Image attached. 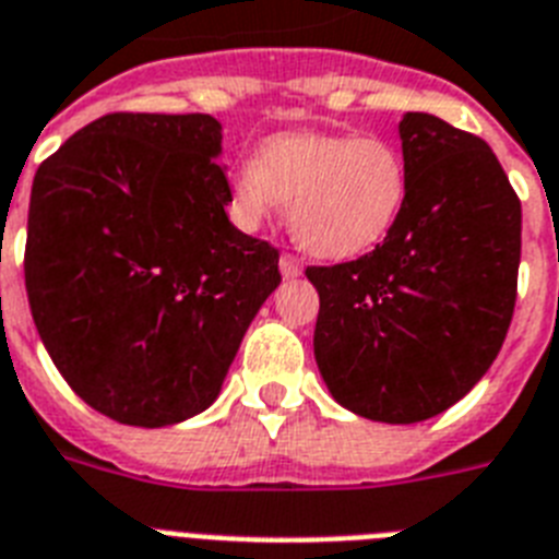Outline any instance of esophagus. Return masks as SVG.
<instances>
[{"label":"esophagus","instance_id":"obj_1","mask_svg":"<svg viewBox=\"0 0 559 559\" xmlns=\"http://www.w3.org/2000/svg\"><path fill=\"white\" fill-rule=\"evenodd\" d=\"M281 275H284V278H298V275H301V261H298L293 252H284V255H281Z\"/></svg>","mask_w":559,"mask_h":559}]
</instances>
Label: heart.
<instances>
[{"mask_svg":"<svg viewBox=\"0 0 559 559\" xmlns=\"http://www.w3.org/2000/svg\"><path fill=\"white\" fill-rule=\"evenodd\" d=\"M235 215L247 229L289 203L301 247L321 258H350L376 247L402 215L407 166L393 143L356 134H281L261 160L233 171Z\"/></svg>","mask_w":559,"mask_h":559,"instance_id":"obj_1","label":"heart"}]
</instances>
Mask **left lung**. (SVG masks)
Segmentation results:
<instances>
[{"label": "left lung", "mask_w": 559, "mask_h": 559, "mask_svg": "<svg viewBox=\"0 0 559 559\" xmlns=\"http://www.w3.org/2000/svg\"><path fill=\"white\" fill-rule=\"evenodd\" d=\"M402 215L373 252L307 266L316 361L338 405L411 425L456 405L506 342L523 209L483 138L421 111L399 122Z\"/></svg>", "instance_id": "left-lung-1"}]
</instances>
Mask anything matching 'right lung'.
I'll use <instances>...</instances> for the list:
<instances>
[{"mask_svg":"<svg viewBox=\"0 0 559 559\" xmlns=\"http://www.w3.org/2000/svg\"><path fill=\"white\" fill-rule=\"evenodd\" d=\"M221 122L115 111L43 160L25 289L45 350L108 419L163 428L206 411L281 284L278 249L226 215Z\"/></svg>","mask_w":559,"mask_h":559,"instance_id":"add662e5","label":"right lung"}]
</instances>
